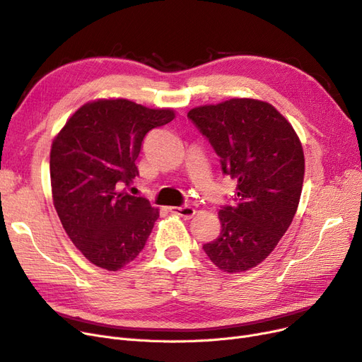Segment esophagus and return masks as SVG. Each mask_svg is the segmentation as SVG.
<instances>
[{"label":"esophagus","instance_id":"1","mask_svg":"<svg viewBox=\"0 0 362 362\" xmlns=\"http://www.w3.org/2000/svg\"><path fill=\"white\" fill-rule=\"evenodd\" d=\"M170 213L177 214V216H181L184 218H192L194 214H196V209L190 205H184V206H170L169 208Z\"/></svg>","mask_w":362,"mask_h":362}]
</instances>
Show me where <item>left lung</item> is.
Instances as JSON below:
<instances>
[{"instance_id": "obj_1", "label": "left lung", "mask_w": 362, "mask_h": 362, "mask_svg": "<svg viewBox=\"0 0 362 362\" xmlns=\"http://www.w3.org/2000/svg\"><path fill=\"white\" fill-rule=\"evenodd\" d=\"M236 180L230 205L218 211L221 232L204 244L216 267L243 272L259 265L288 230L300 204L304 153L280 112L255 98H230L187 114Z\"/></svg>"}]
</instances>
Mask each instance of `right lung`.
Returning a JSON list of instances; mask_svg holds the SVG:
<instances>
[{
    "label": "right lung",
    "instance_id": "1",
    "mask_svg": "<svg viewBox=\"0 0 362 362\" xmlns=\"http://www.w3.org/2000/svg\"><path fill=\"white\" fill-rule=\"evenodd\" d=\"M175 118L172 109H149L126 98L79 107L51 149L57 214L71 243L91 264L118 271L146 244L158 209L124 187L139 175L145 134Z\"/></svg>",
    "mask_w": 362,
    "mask_h": 362
}]
</instances>
